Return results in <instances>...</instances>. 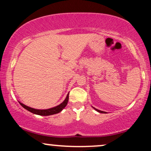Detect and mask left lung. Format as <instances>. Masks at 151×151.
Wrapping results in <instances>:
<instances>
[{"mask_svg": "<svg viewBox=\"0 0 151 151\" xmlns=\"http://www.w3.org/2000/svg\"><path fill=\"white\" fill-rule=\"evenodd\" d=\"M93 107V106H92ZM93 109H94L96 111H98L99 113H101V114H106V112L105 111H101V110H99V109H96V108H94V107H93Z\"/></svg>", "mask_w": 151, "mask_h": 151, "instance_id": "left-lung-1", "label": "left lung"}]
</instances>
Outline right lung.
<instances>
[{
  "instance_id": "add662e5",
  "label": "right lung",
  "mask_w": 151,
  "mask_h": 151,
  "mask_svg": "<svg viewBox=\"0 0 151 151\" xmlns=\"http://www.w3.org/2000/svg\"><path fill=\"white\" fill-rule=\"evenodd\" d=\"M69 93H67V96H66L65 99L62 101V103L59 104L57 106L52 107V108L50 109H33L31 108V107L27 106L24 104L21 103V102L19 101L20 104L23 107L24 109H25L26 110L29 111L31 112V113L34 114H37V115H40V116H50V115H53V114H58L60 113V111H62L65 108V106L67 104V102H68L69 100Z\"/></svg>"
}]
</instances>
